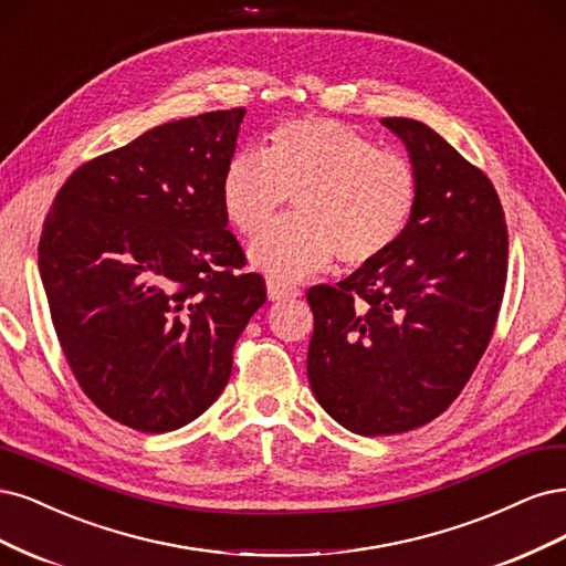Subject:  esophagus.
Returning <instances> with one entry per match:
<instances>
[{"label":"esophagus","instance_id":"1","mask_svg":"<svg viewBox=\"0 0 566 566\" xmlns=\"http://www.w3.org/2000/svg\"><path fill=\"white\" fill-rule=\"evenodd\" d=\"M301 291L296 286H289L284 282H277V280H268V298L270 301H282V298H289V296H298Z\"/></svg>","mask_w":566,"mask_h":566}]
</instances>
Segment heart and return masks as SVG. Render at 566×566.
Wrapping results in <instances>:
<instances>
[{
  "mask_svg": "<svg viewBox=\"0 0 566 566\" xmlns=\"http://www.w3.org/2000/svg\"><path fill=\"white\" fill-rule=\"evenodd\" d=\"M289 195L298 216L261 232L249 259L272 280L296 282L334 259L359 268L386 253L411 221L418 178L353 126L305 117L277 126L263 153L237 150L221 178L223 211L244 234L265 228Z\"/></svg>",
  "mask_w": 566,
  "mask_h": 566,
  "instance_id": "b5f03b06",
  "label": "heart"
}]
</instances>
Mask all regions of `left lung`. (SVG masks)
<instances>
[{
  "label": "left lung",
  "mask_w": 566,
  "mask_h": 566,
  "mask_svg": "<svg viewBox=\"0 0 566 566\" xmlns=\"http://www.w3.org/2000/svg\"><path fill=\"white\" fill-rule=\"evenodd\" d=\"M418 178L399 240L336 286L307 291V380L334 421L397 434L449 409L475 371L503 301L507 228L491 180L428 124L386 117Z\"/></svg>",
  "instance_id": "8db88e82"
}]
</instances>
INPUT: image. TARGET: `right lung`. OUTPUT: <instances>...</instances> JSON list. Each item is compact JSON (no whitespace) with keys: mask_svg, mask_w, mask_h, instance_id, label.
<instances>
[{"mask_svg":"<svg viewBox=\"0 0 566 566\" xmlns=\"http://www.w3.org/2000/svg\"><path fill=\"white\" fill-rule=\"evenodd\" d=\"M244 113L155 126L82 164L49 209L40 275L53 329L84 395L122 426L169 432L202 416L265 303L221 202Z\"/></svg>","mask_w":566,"mask_h":566,"instance_id":"obj_1","label":"right lung"}]
</instances>
